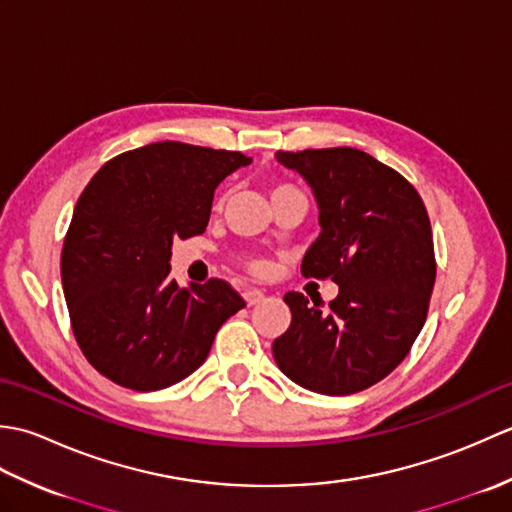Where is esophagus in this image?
<instances>
[{"label": "esophagus", "instance_id": "esophagus-1", "mask_svg": "<svg viewBox=\"0 0 512 512\" xmlns=\"http://www.w3.org/2000/svg\"><path fill=\"white\" fill-rule=\"evenodd\" d=\"M244 301L248 303V306H257V303L264 301V292L262 290H246L244 292Z\"/></svg>", "mask_w": 512, "mask_h": 512}]
</instances>
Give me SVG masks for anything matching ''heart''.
<instances>
[{"mask_svg": "<svg viewBox=\"0 0 512 512\" xmlns=\"http://www.w3.org/2000/svg\"><path fill=\"white\" fill-rule=\"evenodd\" d=\"M286 189H292L290 184H277V187L273 189V193H279V191H286ZM248 268L253 270V273H268V264L262 262V259H253V262H248Z\"/></svg>", "mask_w": 512, "mask_h": 512, "instance_id": "b5f03b06", "label": "heart"}]
</instances>
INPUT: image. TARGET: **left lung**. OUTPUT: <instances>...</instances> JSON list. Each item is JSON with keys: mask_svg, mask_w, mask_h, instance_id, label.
<instances>
[{"mask_svg": "<svg viewBox=\"0 0 512 512\" xmlns=\"http://www.w3.org/2000/svg\"><path fill=\"white\" fill-rule=\"evenodd\" d=\"M310 184L321 233L303 255V277L332 279L321 310L288 292L290 328L273 356L290 380L325 396L376 385L402 363L427 319L436 281L431 222L418 191L361 149L277 151Z\"/></svg>", "mask_w": 512, "mask_h": 512, "instance_id": "left-lung-1", "label": "left lung"}]
</instances>
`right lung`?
Wrapping results in <instances>:
<instances>
[{
    "label": "right lung",
    "mask_w": 512,
    "mask_h": 512,
    "mask_svg": "<svg viewBox=\"0 0 512 512\" xmlns=\"http://www.w3.org/2000/svg\"><path fill=\"white\" fill-rule=\"evenodd\" d=\"M250 162L165 140L105 162L81 193L61 250L63 295L81 352L112 383H180L246 306L222 279L180 288L169 259L173 239L206 231L217 184Z\"/></svg>",
    "instance_id": "add662e5"
}]
</instances>
